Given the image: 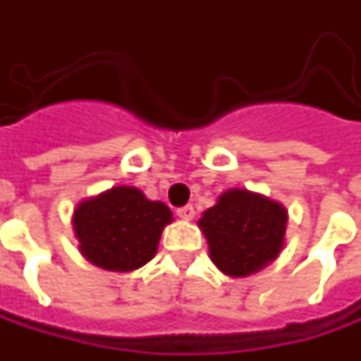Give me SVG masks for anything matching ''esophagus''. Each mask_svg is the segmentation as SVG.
Segmentation results:
<instances>
[{"mask_svg": "<svg viewBox=\"0 0 361 361\" xmlns=\"http://www.w3.org/2000/svg\"><path fill=\"white\" fill-rule=\"evenodd\" d=\"M176 215L180 216V219H185V221H190L195 216V209H192V204H185V207L176 209Z\"/></svg>", "mask_w": 361, "mask_h": 361, "instance_id": "34e87169", "label": "esophagus"}]
</instances>
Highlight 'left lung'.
Returning <instances> with one entry per match:
<instances>
[{
    "mask_svg": "<svg viewBox=\"0 0 361 361\" xmlns=\"http://www.w3.org/2000/svg\"><path fill=\"white\" fill-rule=\"evenodd\" d=\"M285 225L287 211L279 202L239 188L221 195L199 221L213 263L233 277H247L279 255Z\"/></svg>",
    "mask_w": 361,
    "mask_h": 361,
    "instance_id": "obj_1",
    "label": "left lung"
}]
</instances>
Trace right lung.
<instances>
[{
  "label": "right lung",
  "instance_id": "obj_1",
  "mask_svg": "<svg viewBox=\"0 0 361 361\" xmlns=\"http://www.w3.org/2000/svg\"><path fill=\"white\" fill-rule=\"evenodd\" d=\"M171 221L166 204L148 201L138 188L114 187L78 207L74 231L82 253L94 265L132 271L154 257L160 233Z\"/></svg>",
  "mask_w": 361,
  "mask_h": 361
}]
</instances>
